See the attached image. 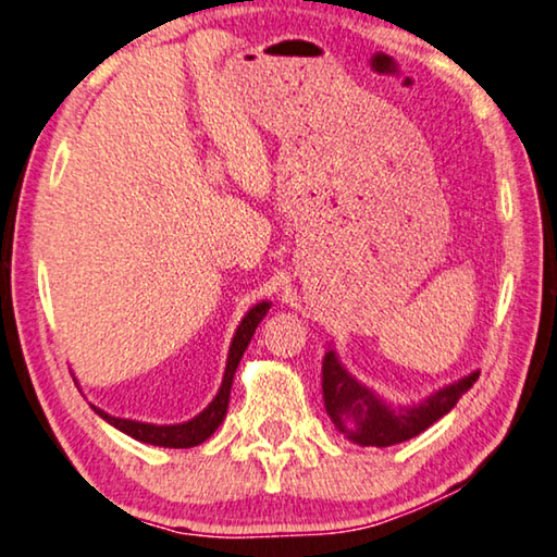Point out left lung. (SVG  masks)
Listing matches in <instances>:
<instances>
[{
  "instance_id": "1",
  "label": "left lung",
  "mask_w": 557,
  "mask_h": 557,
  "mask_svg": "<svg viewBox=\"0 0 557 557\" xmlns=\"http://www.w3.org/2000/svg\"><path fill=\"white\" fill-rule=\"evenodd\" d=\"M475 379H479V369L451 384L438 386L436 392L419 401L399 404L386 401L372 386L361 384L344 367L337 349H334V342L326 344L322 357L324 409L330 413L334 429L357 446L384 448L419 436L421 431H426L431 423H436L454 409L458 399L471 389Z\"/></svg>"
}]
</instances>
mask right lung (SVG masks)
<instances>
[{
    "label": "right lung",
    "instance_id": "add662e5",
    "mask_svg": "<svg viewBox=\"0 0 557 557\" xmlns=\"http://www.w3.org/2000/svg\"><path fill=\"white\" fill-rule=\"evenodd\" d=\"M270 305L272 302H268V299H262V302L252 305L250 310L245 312V317L240 320V324H237V330L233 334L231 349H227L225 374H223V382H220V389L213 396V401H210L206 409L196 413L193 419L183 421V423H146V421L111 417V413H106L103 409H99V406H94V404H91V409L99 413L106 423H111L113 429L123 431V434L140 441V444L163 446V448H193V446L202 444V441H208L215 434V429L225 419L227 404H231V386L235 379V369H237V364H240V359L245 355L247 344H250V339H252L255 330H258V324L264 320V314H268Z\"/></svg>",
    "mask_w": 557,
    "mask_h": 557
}]
</instances>
